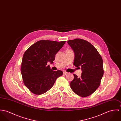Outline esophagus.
Returning a JSON list of instances; mask_svg holds the SVG:
<instances>
[{
	"label": "esophagus",
	"mask_w": 121,
	"mask_h": 121,
	"mask_svg": "<svg viewBox=\"0 0 121 121\" xmlns=\"http://www.w3.org/2000/svg\"><path fill=\"white\" fill-rule=\"evenodd\" d=\"M63 73V74H64V75H66V74H68V73L67 72H66V71H64Z\"/></svg>",
	"instance_id": "esophagus-1"
}]
</instances>
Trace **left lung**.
I'll use <instances>...</instances> for the list:
<instances>
[{
    "instance_id": "8db88e82",
    "label": "left lung",
    "mask_w": 121,
    "mask_h": 121,
    "mask_svg": "<svg viewBox=\"0 0 121 121\" xmlns=\"http://www.w3.org/2000/svg\"><path fill=\"white\" fill-rule=\"evenodd\" d=\"M68 43L74 52L73 65L81 67L82 70L80 78L73 74L71 88L80 96H88L100 85L104 73L103 59L96 49L85 40L75 39L68 40Z\"/></svg>"
}]
</instances>
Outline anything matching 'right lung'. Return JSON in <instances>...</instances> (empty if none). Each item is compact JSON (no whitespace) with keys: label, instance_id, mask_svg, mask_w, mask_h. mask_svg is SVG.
Listing matches in <instances>:
<instances>
[{"label":"right lung","instance_id":"right-lung-1","mask_svg":"<svg viewBox=\"0 0 121 121\" xmlns=\"http://www.w3.org/2000/svg\"><path fill=\"white\" fill-rule=\"evenodd\" d=\"M65 42L41 40L25 52L21 72L25 85L33 93L41 95L46 93L53 86L56 79L62 75V71H53L47 63H53L56 54Z\"/></svg>","mask_w":121,"mask_h":121}]
</instances>
